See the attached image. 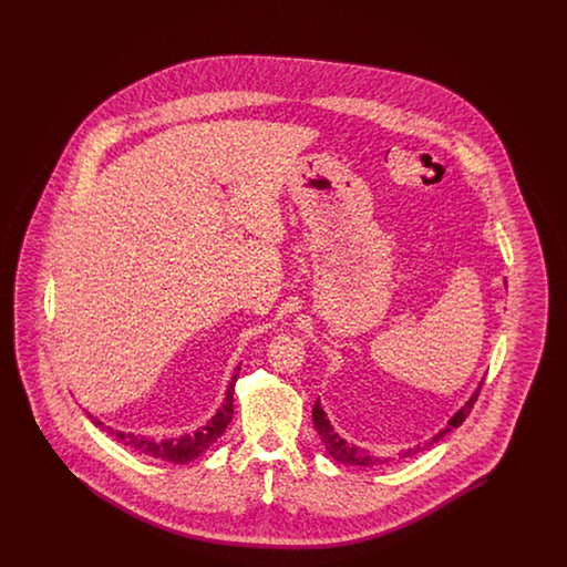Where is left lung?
I'll return each mask as SVG.
<instances>
[{
  "mask_svg": "<svg viewBox=\"0 0 567 567\" xmlns=\"http://www.w3.org/2000/svg\"><path fill=\"white\" fill-rule=\"evenodd\" d=\"M481 386H483V382H481V384H478V389L472 393V398H470L465 404L461 405L457 412L453 414V419L449 421V425H446L444 430H440V432L435 433L432 440H427L423 446L419 444V446H414V449H408V451H404V453L400 455V458L416 455L419 451H423V449L432 446L433 442H437L442 435H446L451 430L458 427V425L467 419V414L472 412L474 402L478 400ZM312 421H315V430H317V433H319V435H321V440H323L327 453H329L331 457L336 458V461L347 463V465H363V467H368V465H380V463L391 461V458L374 457V455L365 453L363 449H359V446H354V444H349L342 435H338V432L331 427V423H329V419H327V414H324V410L321 408V402H319V400H317V404L312 408Z\"/></svg>",
  "mask_w": 567,
  "mask_h": 567,
  "instance_id": "8db88e82",
  "label": "left lung"
}]
</instances>
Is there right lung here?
Returning <instances> with one entry per match:
<instances>
[{
  "label": "right lung",
  "instance_id": "add662e5",
  "mask_svg": "<svg viewBox=\"0 0 567 567\" xmlns=\"http://www.w3.org/2000/svg\"><path fill=\"white\" fill-rule=\"evenodd\" d=\"M238 370H240V365L236 368V374L227 386V398H225L223 405L216 410L215 416L195 433H187V435H181V437H169V440H155V437L140 435V433L112 430V427H106L102 421L93 419L91 414H89V419H93V423L100 425L104 432H109L118 444L132 449L144 457L162 458V461H169V463H189L193 458L199 457L202 453H206L216 440L225 433L227 425L231 423V416H234V386H236V380H238Z\"/></svg>",
  "mask_w": 567,
  "mask_h": 567
}]
</instances>
